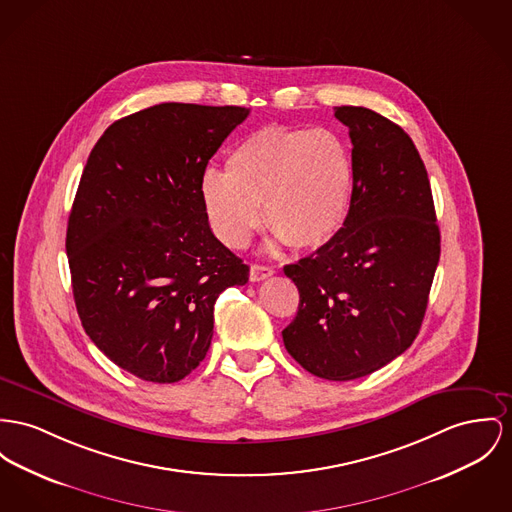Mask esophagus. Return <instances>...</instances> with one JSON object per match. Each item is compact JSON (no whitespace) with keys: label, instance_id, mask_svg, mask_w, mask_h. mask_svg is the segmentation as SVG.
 I'll return each instance as SVG.
<instances>
[{"label":"esophagus","instance_id":"1","mask_svg":"<svg viewBox=\"0 0 512 512\" xmlns=\"http://www.w3.org/2000/svg\"><path fill=\"white\" fill-rule=\"evenodd\" d=\"M272 275L273 270L270 266H262V264H252L250 266V281H264Z\"/></svg>","mask_w":512,"mask_h":512}]
</instances>
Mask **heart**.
Returning a JSON list of instances; mask_svg holds the SVG:
<instances>
[{
    "label": "heart",
    "instance_id": "heart-1",
    "mask_svg": "<svg viewBox=\"0 0 512 512\" xmlns=\"http://www.w3.org/2000/svg\"><path fill=\"white\" fill-rule=\"evenodd\" d=\"M355 190L349 145L332 130L266 126L244 137L225 172L205 171L200 200L217 239L242 248L262 223L273 246L314 250L343 229Z\"/></svg>",
    "mask_w": 512,
    "mask_h": 512
}]
</instances>
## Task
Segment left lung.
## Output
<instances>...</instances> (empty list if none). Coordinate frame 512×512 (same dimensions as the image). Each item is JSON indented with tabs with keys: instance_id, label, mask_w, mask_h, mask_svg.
Listing matches in <instances>:
<instances>
[{
	"instance_id": "left-lung-1",
	"label": "left lung",
	"mask_w": 512,
	"mask_h": 512,
	"mask_svg": "<svg viewBox=\"0 0 512 512\" xmlns=\"http://www.w3.org/2000/svg\"><path fill=\"white\" fill-rule=\"evenodd\" d=\"M355 190L338 237L283 268L299 289L285 349L326 380L371 375L419 334L441 256L431 184L411 137L363 106H336Z\"/></svg>"
}]
</instances>
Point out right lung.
<instances>
[{
	"label": "right lung",
	"mask_w": 512,
	"mask_h": 512,
	"mask_svg": "<svg viewBox=\"0 0 512 512\" xmlns=\"http://www.w3.org/2000/svg\"><path fill=\"white\" fill-rule=\"evenodd\" d=\"M248 112L155 104L108 126L81 174L66 235L77 314L141 380L190 375L211 345L217 297L248 281L200 200L209 159Z\"/></svg>",
	"instance_id": "1"
}]
</instances>
